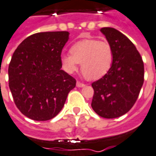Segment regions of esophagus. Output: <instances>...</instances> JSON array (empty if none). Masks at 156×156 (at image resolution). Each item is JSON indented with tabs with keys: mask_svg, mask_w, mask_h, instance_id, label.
Listing matches in <instances>:
<instances>
[{
	"mask_svg": "<svg viewBox=\"0 0 156 156\" xmlns=\"http://www.w3.org/2000/svg\"><path fill=\"white\" fill-rule=\"evenodd\" d=\"M76 87H84L85 84L81 83L80 81H77V82H76Z\"/></svg>",
	"mask_w": 156,
	"mask_h": 156,
	"instance_id": "1",
	"label": "esophagus"
}]
</instances>
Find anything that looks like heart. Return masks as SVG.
Returning a JSON list of instances; mask_svg holds the SVG:
<instances>
[{"label": "heart", "mask_w": 156, "mask_h": 156, "mask_svg": "<svg viewBox=\"0 0 156 156\" xmlns=\"http://www.w3.org/2000/svg\"><path fill=\"white\" fill-rule=\"evenodd\" d=\"M70 55L61 56V64L68 74L80 69L89 80H98L105 76L112 66L114 51L107 41L86 39L75 43L69 49Z\"/></svg>", "instance_id": "obj_1"}]
</instances>
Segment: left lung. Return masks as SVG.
Segmentation results:
<instances>
[{"label":"left lung","instance_id":"8db88e82","mask_svg":"<svg viewBox=\"0 0 156 156\" xmlns=\"http://www.w3.org/2000/svg\"><path fill=\"white\" fill-rule=\"evenodd\" d=\"M113 48L114 59L109 72L94 81L92 108L101 117L112 119L133 106L144 84V67L139 52L126 35L114 28L100 30Z\"/></svg>","mask_w":156,"mask_h":156}]
</instances>
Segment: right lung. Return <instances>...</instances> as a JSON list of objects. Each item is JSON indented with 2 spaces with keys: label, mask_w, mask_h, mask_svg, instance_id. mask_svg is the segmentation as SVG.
I'll use <instances>...</instances> for the list:
<instances>
[{
  "label": "right lung",
  "mask_w": 156,
  "mask_h": 156,
  "mask_svg": "<svg viewBox=\"0 0 156 156\" xmlns=\"http://www.w3.org/2000/svg\"><path fill=\"white\" fill-rule=\"evenodd\" d=\"M68 31L41 32L19 44L8 67L9 88L20 112L34 121H47L64 107L76 80L61 68Z\"/></svg>",
  "instance_id": "obj_1"
}]
</instances>
